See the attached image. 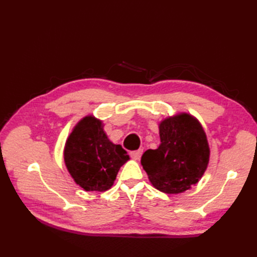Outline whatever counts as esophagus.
Listing matches in <instances>:
<instances>
[{
    "mask_svg": "<svg viewBox=\"0 0 257 257\" xmlns=\"http://www.w3.org/2000/svg\"><path fill=\"white\" fill-rule=\"evenodd\" d=\"M130 154H131V157L133 158L134 160H139V159H141V157H142V154H143V149H139V150H136V151H132Z\"/></svg>",
    "mask_w": 257,
    "mask_h": 257,
    "instance_id": "34e87169",
    "label": "esophagus"
}]
</instances>
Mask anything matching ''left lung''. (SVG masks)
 Instances as JSON below:
<instances>
[{
  "label": "left lung",
  "instance_id": "8db88e82",
  "mask_svg": "<svg viewBox=\"0 0 257 257\" xmlns=\"http://www.w3.org/2000/svg\"><path fill=\"white\" fill-rule=\"evenodd\" d=\"M159 130L161 144L143 154L142 165L157 190L183 193L199 181L208 167L206 133L195 116L186 112L162 120Z\"/></svg>",
  "mask_w": 257,
  "mask_h": 257
}]
</instances>
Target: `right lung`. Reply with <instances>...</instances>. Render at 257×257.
<instances>
[{
    "label": "right lung",
    "mask_w": 257,
    "mask_h": 257,
    "mask_svg": "<svg viewBox=\"0 0 257 257\" xmlns=\"http://www.w3.org/2000/svg\"><path fill=\"white\" fill-rule=\"evenodd\" d=\"M103 126V122L95 116L85 115L76 124L65 143V166L84 191L109 190L120 167L130 160L120 145L108 139Z\"/></svg>",
    "instance_id": "obj_1"
}]
</instances>
